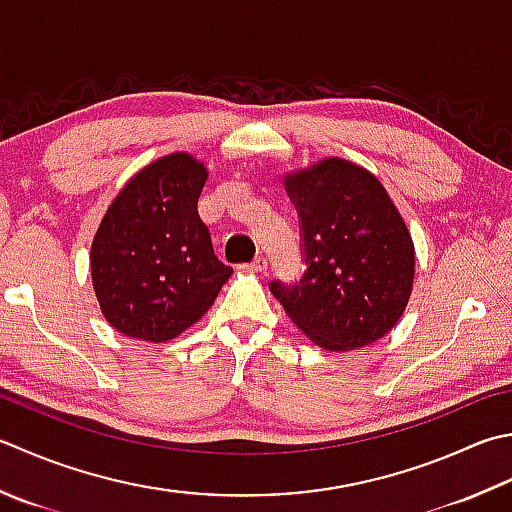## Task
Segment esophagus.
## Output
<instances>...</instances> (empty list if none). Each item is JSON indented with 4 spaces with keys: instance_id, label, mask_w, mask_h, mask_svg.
Instances as JSON below:
<instances>
[{
    "instance_id": "esophagus-1",
    "label": "esophagus",
    "mask_w": 512,
    "mask_h": 512,
    "mask_svg": "<svg viewBox=\"0 0 512 512\" xmlns=\"http://www.w3.org/2000/svg\"><path fill=\"white\" fill-rule=\"evenodd\" d=\"M248 268H250V270H255V273H264V270L268 268V259L259 255V257H255V259H253V262L248 264Z\"/></svg>"
}]
</instances>
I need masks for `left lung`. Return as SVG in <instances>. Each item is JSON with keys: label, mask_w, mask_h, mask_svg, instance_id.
<instances>
[{"label": "left lung", "mask_w": 512, "mask_h": 512, "mask_svg": "<svg viewBox=\"0 0 512 512\" xmlns=\"http://www.w3.org/2000/svg\"><path fill=\"white\" fill-rule=\"evenodd\" d=\"M299 215L306 270L270 282L297 328L326 350L377 342L397 324L415 275L402 215L375 175L330 157L286 177Z\"/></svg>", "instance_id": "left-lung-1"}]
</instances>
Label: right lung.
I'll use <instances>...</instances> for the list:
<instances>
[{
  "label": "right lung",
  "instance_id": "add662e5",
  "mask_svg": "<svg viewBox=\"0 0 512 512\" xmlns=\"http://www.w3.org/2000/svg\"><path fill=\"white\" fill-rule=\"evenodd\" d=\"M206 168L175 153L130 179L90 246L106 322L146 342H168L213 306L233 268L217 259L197 202Z\"/></svg>",
  "mask_w": 512,
  "mask_h": 512
}]
</instances>
